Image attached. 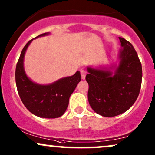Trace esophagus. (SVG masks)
I'll return each mask as SVG.
<instances>
[{"label": "esophagus", "instance_id": "1", "mask_svg": "<svg viewBox=\"0 0 155 155\" xmlns=\"http://www.w3.org/2000/svg\"><path fill=\"white\" fill-rule=\"evenodd\" d=\"M81 78H82L83 80H84L85 78H86V71H85L84 70H83V69H81Z\"/></svg>", "mask_w": 155, "mask_h": 155}]
</instances>
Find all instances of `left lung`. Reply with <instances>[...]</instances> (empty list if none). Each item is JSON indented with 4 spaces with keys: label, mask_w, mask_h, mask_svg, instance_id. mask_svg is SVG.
<instances>
[{
    "label": "left lung",
    "mask_w": 155,
    "mask_h": 155,
    "mask_svg": "<svg viewBox=\"0 0 155 155\" xmlns=\"http://www.w3.org/2000/svg\"><path fill=\"white\" fill-rule=\"evenodd\" d=\"M119 40L122 48L118 64L101 68L88 66L86 76L89 105L96 113L106 117L127 111L137 100L142 82V66L135 49L124 38Z\"/></svg>",
    "instance_id": "left-lung-1"
}]
</instances>
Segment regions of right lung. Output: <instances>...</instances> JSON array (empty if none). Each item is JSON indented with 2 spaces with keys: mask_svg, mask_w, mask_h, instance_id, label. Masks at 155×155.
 I'll list each match as a JSON object with an SVG mask.
<instances>
[{
  "mask_svg": "<svg viewBox=\"0 0 155 155\" xmlns=\"http://www.w3.org/2000/svg\"><path fill=\"white\" fill-rule=\"evenodd\" d=\"M49 34L46 32L35 38ZM34 39L25 45L16 65L15 81L18 94L26 109L35 115L44 118L59 117L66 111L69 97L81 81V73L78 71L74 75L61 78L47 85L33 82L25 72L24 61L26 49Z\"/></svg>",
  "mask_w": 155,
  "mask_h": 155,
  "instance_id": "1",
  "label": "right lung"
}]
</instances>
